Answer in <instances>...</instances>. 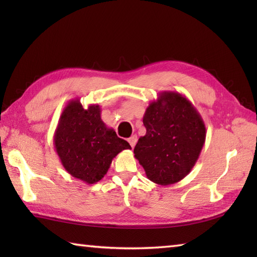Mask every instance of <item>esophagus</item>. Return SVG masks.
<instances>
[{
    "mask_svg": "<svg viewBox=\"0 0 257 257\" xmlns=\"http://www.w3.org/2000/svg\"><path fill=\"white\" fill-rule=\"evenodd\" d=\"M129 144H130V146H132V148H134V147L136 146V144H137V141H138V137L137 136H133V137H130L129 138Z\"/></svg>",
    "mask_w": 257,
    "mask_h": 257,
    "instance_id": "esophagus-1",
    "label": "esophagus"
}]
</instances>
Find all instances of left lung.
<instances>
[{"label":"left lung","mask_w":257,"mask_h":257,"mask_svg":"<svg viewBox=\"0 0 257 257\" xmlns=\"http://www.w3.org/2000/svg\"><path fill=\"white\" fill-rule=\"evenodd\" d=\"M144 124L147 133L134 154L147 178L160 185L181 181L192 170L205 143L201 114L180 92L162 91L146 109Z\"/></svg>","instance_id":"8db88e82"}]
</instances>
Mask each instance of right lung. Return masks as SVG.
<instances>
[{
    "label": "right lung",
    "instance_id": "right-lung-1",
    "mask_svg": "<svg viewBox=\"0 0 257 257\" xmlns=\"http://www.w3.org/2000/svg\"><path fill=\"white\" fill-rule=\"evenodd\" d=\"M99 105L85 109L78 98L69 100L59 117L54 134V147L70 176L87 184L105 177L112 159L124 149H132L100 117Z\"/></svg>",
    "mask_w": 257,
    "mask_h": 257
}]
</instances>
